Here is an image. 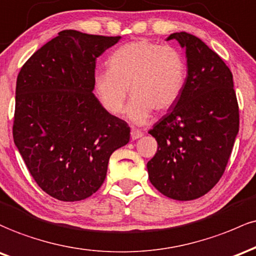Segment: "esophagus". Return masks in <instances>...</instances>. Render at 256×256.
<instances>
[{
	"label": "esophagus",
	"instance_id": "34e87169",
	"mask_svg": "<svg viewBox=\"0 0 256 256\" xmlns=\"http://www.w3.org/2000/svg\"><path fill=\"white\" fill-rule=\"evenodd\" d=\"M130 136H132V139H133V140L139 139V138H142V132L138 130V129H132V132H130Z\"/></svg>",
	"mask_w": 256,
	"mask_h": 256
}]
</instances>
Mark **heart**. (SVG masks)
<instances>
[{
    "instance_id": "obj_1",
    "label": "heart",
    "mask_w": 256,
    "mask_h": 256,
    "mask_svg": "<svg viewBox=\"0 0 256 256\" xmlns=\"http://www.w3.org/2000/svg\"><path fill=\"white\" fill-rule=\"evenodd\" d=\"M186 62L172 46L136 40L120 46L108 60V71L94 76V90L108 114L124 111L128 90L132 100L128 117L142 124L151 111L170 110L182 96L186 82Z\"/></svg>"
}]
</instances>
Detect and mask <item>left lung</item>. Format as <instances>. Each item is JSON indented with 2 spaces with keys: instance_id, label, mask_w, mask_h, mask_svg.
Listing matches in <instances>:
<instances>
[{
  "instance_id": "1",
  "label": "left lung",
  "mask_w": 256,
  "mask_h": 256,
  "mask_svg": "<svg viewBox=\"0 0 256 256\" xmlns=\"http://www.w3.org/2000/svg\"><path fill=\"white\" fill-rule=\"evenodd\" d=\"M173 38L186 50L188 77L176 104L148 132L158 148L148 173L162 194L191 200L222 176L240 129V110L224 60L191 34L175 32L166 40Z\"/></svg>"
}]
</instances>
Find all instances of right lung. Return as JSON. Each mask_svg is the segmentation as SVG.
<instances>
[{"label":"right lung","instance_id":"add662e5","mask_svg":"<svg viewBox=\"0 0 256 256\" xmlns=\"http://www.w3.org/2000/svg\"><path fill=\"white\" fill-rule=\"evenodd\" d=\"M120 38L60 31L16 78L14 144L37 185L59 200L96 194L110 156L130 138L127 122L93 94L96 60Z\"/></svg>","mask_w":256,"mask_h":256}]
</instances>
